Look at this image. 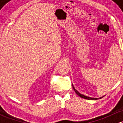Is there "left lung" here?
Returning a JSON list of instances; mask_svg holds the SVG:
<instances>
[{
	"instance_id": "obj_1",
	"label": "left lung",
	"mask_w": 123,
	"mask_h": 123,
	"mask_svg": "<svg viewBox=\"0 0 123 123\" xmlns=\"http://www.w3.org/2000/svg\"><path fill=\"white\" fill-rule=\"evenodd\" d=\"M73 89H74V91L75 92V93H76L77 94V95H79V96H80V97H81V98H82L86 99H89V100H96V99H100V98H90V97H88V96H85V95H81V94H80V93H79V92L77 91V90H75V88L74 87V86H73Z\"/></svg>"
}]
</instances>
